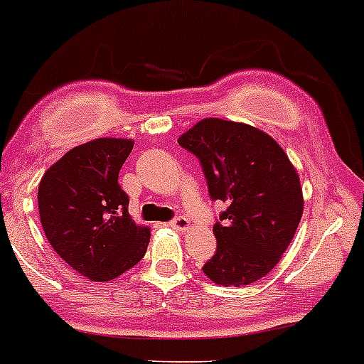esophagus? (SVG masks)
<instances>
[{"label":"esophagus","mask_w":364,"mask_h":364,"mask_svg":"<svg viewBox=\"0 0 364 364\" xmlns=\"http://www.w3.org/2000/svg\"><path fill=\"white\" fill-rule=\"evenodd\" d=\"M171 226L175 230H178V232H186V230H189L191 223H189V219L186 215H178L171 220Z\"/></svg>","instance_id":"esophagus-1"}]
</instances>
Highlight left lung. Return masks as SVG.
Returning a JSON list of instances; mask_svg holds the SVG:
<instances>
[{"mask_svg":"<svg viewBox=\"0 0 364 364\" xmlns=\"http://www.w3.org/2000/svg\"><path fill=\"white\" fill-rule=\"evenodd\" d=\"M178 144L200 161L212 200L226 204L204 274L225 287L254 284L278 265L302 219L296 169L271 136L235 121L206 117Z\"/></svg>","mask_w":364,"mask_h":364,"instance_id":"left-lung-1","label":"left lung"}]
</instances>
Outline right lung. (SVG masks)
Here are the masks:
<instances>
[{
	"mask_svg": "<svg viewBox=\"0 0 364 364\" xmlns=\"http://www.w3.org/2000/svg\"><path fill=\"white\" fill-rule=\"evenodd\" d=\"M132 139L99 138L53 164L38 186V212L53 250L79 274L108 282L147 252L151 230L129 215L119 169Z\"/></svg>",
	"mask_w": 364,
	"mask_h": 364,
	"instance_id": "1",
	"label": "right lung"
}]
</instances>
